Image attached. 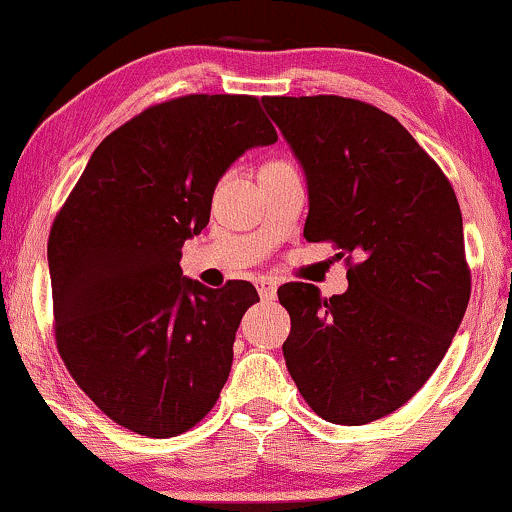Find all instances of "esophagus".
<instances>
[{
    "label": "esophagus",
    "mask_w": 512,
    "mask_h": 512,
    "mask_svg": "<svg viewBox=\"0 0 512 512\" xmlns=\"http://www.w3.org/2000/svg\"><path fill=\"white\" fill-rule=\"evenodd\" d=\"M255 286H257V291H260V298L262 300H274L276 298V281H272V279H257L255 281Z\"/></svg>",
    "instance_id": "esophagus-1"
}]
</instances>
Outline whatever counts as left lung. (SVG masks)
I'll list each match as a JSON object with an SVG mask.
<instances>
[{"label":"left lung","instance_id":"left-lung-1","mask_svg":"<svg viewBox=\"0 0 512 512\" xmlns=\"http://www.w3.org/2000/svg\"><path fill=\"white\" fill-rule=\"evenodd\" d=\"M307 181L303 236L355 255L348 291L286 283V367L326 422L367 424L422 389L470 303L451 183L391 114L336 95L262 97Z\"/></svg>","mask_w":512,"mask_h":512}]
</instances>
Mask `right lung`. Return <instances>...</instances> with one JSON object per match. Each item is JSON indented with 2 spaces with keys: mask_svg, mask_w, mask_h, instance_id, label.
Instances as JSON below:
<instances>
[{
  "mask_svg": "<svg viewBox=\"0 0 512 512\" xmlns=\"http://www.w3.org/2000/svg\"><path fill=\"white\" fill-rule=\"evenodd\" d=\"M274 126L248 95H188L145 109L92 152L49 231L61 360L92 403L135 434L166 439L217 403L248 281L207 288L181 248L207 226L212 195Z\"/></svg>",
  "mask_w": 512,
  "mask_h": 512,
  "instance_id": "obj_1",
  "label": "right lung"
}]
</instances>
